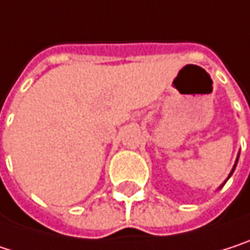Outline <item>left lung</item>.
<instances>
[{"label":"left lung","mask_w":250,"mask_h":250,"mask_svg":"<svg viewBox=\"0 0 250 250\" xmlns=\"http://www.w3.org/2000/svg\"><path fill=\"white\" fill-rule=\"evenodd\" d=\"M237 160H239V156H237V159H236V163H234V166H233V169H231V172H230V173H229V176H227V179H226V181H224V184H226V182H227V181H229V179H230V176H231V175H233V172H234V169H236V165H237ZM224 184H223V185H221V187H220V188H223V187H224ZM220 188H218V189H220Z\"/></svg>","instance_id":"obj_1"}]
</instances>
